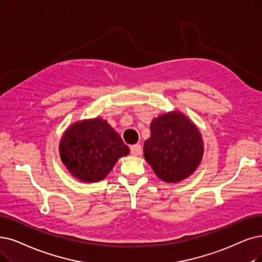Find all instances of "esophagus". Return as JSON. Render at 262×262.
Masks as SVG:
<instances>
[{"mask_svg": "<svg viewBox=\"0 0 262 262\" xmlns=\"http://www.w3.org/2000/svg\"><path fill=\"white\" fill-rule=\"evenodd\" d=\"M130 150H131V154L133 156H139V155L142 154V146L140 144L132 145L130 147Z\"/></svg>", "mask_w": 262, "mask_h": 262, "instance_id": "obj_1", "label": "esophagus"}]
</instances>
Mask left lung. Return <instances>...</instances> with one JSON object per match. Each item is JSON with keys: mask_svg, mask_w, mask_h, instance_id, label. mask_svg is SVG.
Masks as SVG:
<instances>
[{"mask_svg": "<svg viewBox=\"0 0 262 262\" xmlns=\"http://www.w3.org/2000/svg\"><path fill=\"white\" fill-rule=\"evenodd\" d=\"M202 156L201 133L184 114L175 111L152 119L150 138L144 143V157L160 180H185L196 170Z\"/></svg>", "mask_w": 262, "mask_h": 262, "instance_id": "left-lung-1", "label": "left lung"}]
</instances>
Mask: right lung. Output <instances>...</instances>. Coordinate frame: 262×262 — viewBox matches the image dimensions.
I'll list each match as a JSON object with an SVG mask.
<instances>
[{"mask_svg": "<svg viewBox=\"0 0 262 262\" xmlns=\"http://www.w3.org/2000/svg\"><path fill=\"white\" fill-rule=\"evenodd\" d=\"M59 151L62 162L75 179L96 183L105 179L130 149L106 120L93 118L69 127L60 141Z\"/></svg>", "mask_w": 262, "mask_h": 262, "instance_id": "add662e5", "label": "right lung"}]
</instances>
